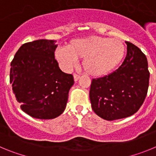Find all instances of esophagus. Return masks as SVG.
Returning <instances> with one entry per match:
<instances>
[{"instance_id": "34e87169", "label": "esophagus", "mask_w": 156, "mask_h": 156, "mask_svg": "<svg viewBox=\"0 0 156 156\" xmlns=\"http://www.w3.org/2000/svg\"><path fill=\"white\" fill-rule=\"evenodd\" d=\"M73 77H74V80L77 81V80H78L80 79V76L78 75V74L74 73V74H73Z\"/></svg>"}]
</instances>
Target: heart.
Listing matches in <instances>:
<instances>
[{"label": "heart", "instance_id": "heart-1", "mask_svg": "<svg viewBox=\"0 0 156 156\" xmlns=\"http://www.w3.org/2000/svg\"><path fill=\"white\" fill-rule=\"evenodd\" d=\"M126 47L117 38L89 36L74 39L69 48L62 47L55 51V58L65 68L70 69L83 58L85 71L94 76L106 75L122 62Z\"/></svg>", "mask_w": 156, "mask_h": 156}]
</instances>
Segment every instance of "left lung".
Returning a JSON list of instances; mask_svg holds the SVG:
<instances>
[{
    "label": "left lung",
    "mask_w": 156,
    "mask_h": 156,
    "mask_svg": "<svg viewBox=\"0 0 156 156\" xmlns=\"http://www.w3.org/2000/svg\"><path fill=\"white\" fill-rule=\"evenodd\" d=\"M124 61L108 76L93 79L90 88L91 108L98 116L112 121L137 112L148 93L150 73L145 55L126 42Z\"/></svg>",
    "instance_id": "8db88e82"
}]
</instances>
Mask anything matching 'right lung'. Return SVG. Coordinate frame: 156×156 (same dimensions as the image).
I'll return each instance as SVG.
<instances>
[{
	"instance_id": "obj_1",
	"label": "right lung",
	"mask_w": 156,
	"mask_h": 156,
	"mask_svg": "<svg viewBox=\"0 0 156 156\" xmlns=\"http://www.w3.org/2000/svg\"><path fill=\"white\" fill-rule=\"evenodd\" d=\"M55 42L43 39L26 43L11 62L14 94L21 109L36 119L61 115L74 83L73 75L63 73L55 58Z\"/></svg>"
}]
</instances>
